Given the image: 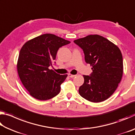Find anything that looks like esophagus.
Instances as JSON below:
<instances>
[{"instance_id":"obj_1","label":"esophagus","mask_w":135,"mask_h":135,"mask_svg":"<svg viewBox=\"0 0 135 135\" xmlns=\"http://www.w3.org/2000/svg\"><path fill=\"white\" fill-rule=\"evenodd\" d=\"M68 76L71 77V78H73V77H74L75 76H76V75H73V74H68Z\"/></svg>"}]
</instances>
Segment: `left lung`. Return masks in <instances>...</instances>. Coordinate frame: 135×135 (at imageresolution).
I'll return each mask as SVG.
<instances>
[{"instance_id":"obj_1","label":"left lung","mask_w":135,"mask_h":135,"mask_svg":"<svg viewBox=\"0 0 135 135\" xmlns=\"http://www.w3.org/2000/svg\"><path fill=\"white\" fill-rule=\"evenodd\" d=\"M83 50L87 64L92 66L89 76L83 75L79 94L92 102H100L113 94L122 80L123 56L119 48L101 36L89 35L75 40Z\"/></svg>"}]
</instances>
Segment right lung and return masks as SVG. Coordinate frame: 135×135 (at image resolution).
Wrapping results in <instances>:
<instances>
[{
  "label": "right lung",
  "mask_w": 135,
  "mask_h": 135,
  "mask_svg": "<svg viewBox=\"0 0 135 135\" xmlns=\"http://www.w3.org/2000/svg\"><path fill=\"white\" fill-rule=\"evenodd\" d=\"M70 43L52 34H44L28 41L20 50L17 70L22 84L36 99L45 100L56 96L67 75L49 70L55 64L58 49Z\"/></svg>",
  "instance_id": "obj_1"
}]
</instances>
